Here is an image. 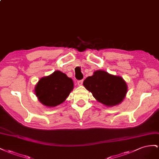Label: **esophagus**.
Returning <instances> with one entry per match:
<instances>
[{
    "instance_id": "34e87169",
    "label": "esophagus",
    "mask_w": 159,
    "mask_h": 159,
    "mask_svg": "<svg viewBox=\"0 0 159 159\" xmlns=\"http://www.w3.org/2000/svg\"><path fill=\"white\" fill-rule=\"evenodd\" d=\"M78 85H79V86H80V85H82L83 84V80H78Z\"/></svg>"
}]
</instances>
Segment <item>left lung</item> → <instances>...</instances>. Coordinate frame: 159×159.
<instances>
[{
  "instance_id": "1",
  "label": "left lung",
  "mask_w": 159,
  "mask_h": 159,
  "mask_svg": "<svg viewBox=\"0 0 159 159\" xmlns=\"http://www.w3.org/2000/svg\"><path fill=\"white\" fill-rule=\"evenodd\" d=\"M83 85L98 102L108 107L119 105L127 92V86L122 77L104 70L95 71L84 80Z\"/></svg>"
}]
</instances>
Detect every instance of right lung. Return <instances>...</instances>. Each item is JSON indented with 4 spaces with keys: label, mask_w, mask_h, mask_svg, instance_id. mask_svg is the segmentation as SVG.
Wrapping results in <instances>:
<instances>
[{
    "label": "right lung",
    "mask_w": 159,
    "mask_h": 159,
    "mask_svg": "<svg viewBox=\"0 0 159 159\" xmlns=\"http://www.w3.org/2000/svg\"><path fill=\"white\" fill-rule=\"evenodd\" d=\"M73 87V81L70 78L57 70L52 75L40 79L34 91L43 105L56 107L65 101Z\"/></svg>",
    "instance_id": "1"
}]
</instances>
